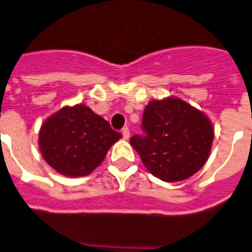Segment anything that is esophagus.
I'll return each mask as SVG.
<instances>
[{"mask_svg":"<svg viewBox=\"0 0 252 252\" xmlns=\"http://www.w3.org/2000/svg\"><path fill=\"white\" fill-rule=\"evenodd\" d=\"M122 135H123V139H129L130 137V131H129L128 128H123L122 129Z\"/></svg>","mask_w":252,"mask_h":252,"instance_id":"esophagus-1","label":"esophagus"}]
</instances>
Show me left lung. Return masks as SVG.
<instances>
[{"label": "left lung", "mask_w": 252, "mask_h": 252, "mask_svg": "<svg viewBox=\"0 0 252 252\" xmlns=\"http://www.w3.org/2000/svg\"><path fill=\"white\" fill-rule=\"evenodd\" d=\"M145 135L130 144L145 168L163 182L188 179L206 163L214 140L210 119L185 100L168 97L150 100L143 113Z\"/></svg>", "instance_id": "1"}]
</instances>
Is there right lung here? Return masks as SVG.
Listing matches in <instances>:
<instances>
[{
    "mask_svg": "<svg viewBox=\"0 0 252 252\" xmlns=\"http://www.w3.org/2000/svg\"><path fill=\"white\" fill-rule=\"evenodd\" d=\"M122 138L109 123L84 104L61 108L39 129L38 145L49 166L70 178L89 175Z\"/></svg>",
    "mask_w": 252,
    "mask_h": 252,
    "instance_id": "obj_1",
    "label": "right lung"
}]
</instances>
